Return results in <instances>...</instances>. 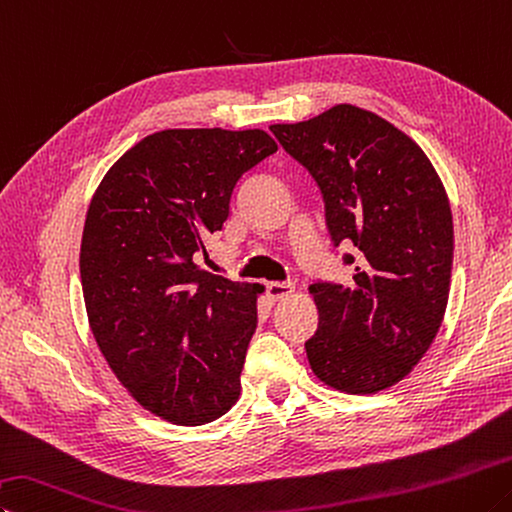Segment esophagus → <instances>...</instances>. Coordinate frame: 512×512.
Instances as JSON below:
<instances>
[{"mask_svg": "<svg viewBox=\"0 0 512 512\" xmlns=\"http://www.w3.org/2000/svg\"><path fill=\"white\" fill-rule=\"evenodd\" d=\"M266 288H268V295H271L273 300H284V297L295 293V286L291 282H268Z\"/></svg>", "mask_w": 512, "mask_h": 512, "instance_id": "esophagus-1", "label": "esophagus"}]
</instances>
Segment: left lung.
<instances>
[{
  "label": "left lung",
  "instance_id": "1",
  "mask_svg": "<svg viewBox=\"0 0 512 512\" xmlns=\"http://www.w3.org/2000/svg\"><path fill=\"white\" fill-rule=\"evenodd\" d=\"M271 132L318 181L336 244L356 246L349 284H313V374L345 394H378L421 362L450 295L452 210L434 165L374 111L333 105ZM351 264L353 257L349 255Z\"/></svg>",
  "mask_w": 512,
  "mask_h": 512
}]
</instances>
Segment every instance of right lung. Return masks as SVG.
I'll return each mask as SVG.
<instances>
[{
    "mask_svg": "<svg viewBox=\"0 0 512 512\" xmlns=\"http://www.w3.org/2000/svg\"><path fill=\"white\" fill-rule=\"evenodd\" d=\"M277 152L264 129H163L102 176L80 244L87 318L134 401L174 425L224 416L241 394L262 284L201 271L241 174Z\"/></svg>",
    "mask_w": 512,
    "mask_h": 512,
    "instance_id": "right-lung-1",
    "label": "right lung"
}]
</instances>
